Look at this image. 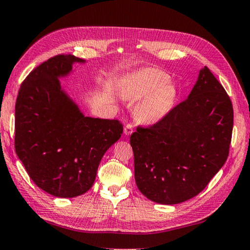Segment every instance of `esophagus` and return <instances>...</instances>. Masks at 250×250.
<instances>
[{
  "label": "esophagus",
  "mask_w": 250,
  "mask_h": 250,
  "mask_svg": "<svg viewBox=\"0 0 250 250\" xmlns=\"http://www.w3.org/2000/svg\"><path fill=\"white\" fill-rule=\"evenodd\" d=\"M124 132H125V135H130L131 133L133 132V125H130V124L126 125L125 126Z\"/></svg>",
  "instance_id": "esophagus-1"
}]
</instances>
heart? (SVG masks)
I'll use <instances>...</instances> for the list:
<instances>
[{
	"instance_id": "obj_1",
	"label": "heart",
	"mask_w": 250,
	"mask_h": 250,
	"mask_svg": "<svg viewBox=\"0 0 250 250\" xmlns=\"http://www.w3.org/2000/svg\"><path fill=\"white\" fill-rule=\"evenodd\" d=\"M164 71L147 67L135 72L122 85V95L128 99L143 101L138 106V116L146 122H157L168 113L176 101V88Z\"/></svg>"
}]
</instances>
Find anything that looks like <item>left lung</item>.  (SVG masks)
Wrapping results in <instances>:
<instances>
[{
  "mask_svg": "<svg viewBox=\"0 0 250 250\" xmlns=\"http://www.w3.org/2000/svg\"><path fill=\"white\" fill-rule=\"evenodd\" d=\"M233 122L229 96L204 66L187 99L131 134L140 191L161 204L196 197L228 160Z\"/></svg>",
  "mask_w": 250,
  "mask_h": 250,
  "instance_id": "left-lung-1",
  "label": "left lung"
}]
</instances>
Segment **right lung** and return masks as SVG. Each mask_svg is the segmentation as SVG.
<instances>
[{
    "label": "right lung",
    "mask_w": 250,
    "mask_h": 250,
    "mask_svg": "<svg viewBox=\"0 0 250 250\" xmlns=\"http://www.w3.org/2000/svg\"><path fill=\"white\" fill-rule=\"evenodd\" d=\"M85 60L50 58L24 80L15 105V151L31 180L59 198L92 188L104 154L120 139L118 120L85 117L61 88L59 78Z\"/></svg>",
    "instance_id": "1"
}]
</instances>
